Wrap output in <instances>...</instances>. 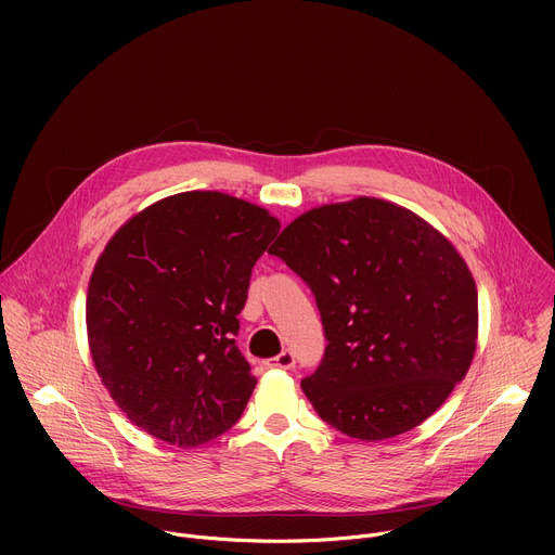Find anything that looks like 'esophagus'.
<instances>
[{
  "label": "esophagus",
  "instance_id": "1",
  "mask_svg": "<svg viewBox=\"0 0 555 555\" xmlns=\"http://www.w3.org/2000/svg\"><path fill=\"white\" fill-rule=\"evenodd\" d=\"M294 364H296L294 353H292L289 349H285V351H281L268 366H274V369H292Z\"/></svg>",
  "mask_w": 555,
  "mask_h": 555
}]
</instances>
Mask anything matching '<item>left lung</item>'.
Wrapping results in <instances>:
<instances>
[{
  "label": "left lung",
  "mask_w": 555,
  "mask_h": 555,
  "mask_svg": "<svg viewBox=\"0 0 555 555\" xmlns=\"http://www.w3.org/2000/svg\"><path fill=\"white\" fill-rule=\"evenodd\" d=\"M313 292L327 349L300 382L323 422L384 441L426 422L479 338L474 276L435 225L377 197L311 208L268 250Z\"/></svg>",
  "instance_id": "8db88e82"
}]
</instances>
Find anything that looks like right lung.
<instances>
[{"label":"right lung","instance_id":"add662e5","mask_svg":"<svg viewBox=\"0 0 555 555\" xmlns=\"http://www.w3.org/2000/svg\"><path fill=\"white\" fill-rule=\"evenodd\" d=\"M281 221L217 191H186L127 219L88 287V343L112 400L146 435L206 443L257 386L234 345L250 274Z\"/></svg>","mask_w":555,"mask_h":555}]
</instances>
